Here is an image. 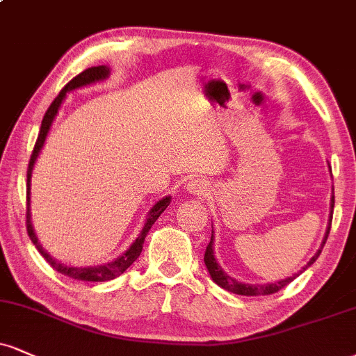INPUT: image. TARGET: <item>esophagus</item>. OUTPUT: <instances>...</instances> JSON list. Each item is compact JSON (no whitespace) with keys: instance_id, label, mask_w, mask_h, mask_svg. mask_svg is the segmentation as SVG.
I'll return each mask as SVG.
<instances>
[{"instance_id":"34e87169","label":"esophagus","mask_w":356,"mask_h":356,"mask_svg":"<svg viewBox=\"0 0 356 356\" xmlns=\"http://www.w3.org/2000/svg\"><path fill=\"white\" fill-rule=\"evenodd\" d=\"M209 191H211V186L205 179H192L187 184V192H191L192 195H207Z\"/></svg>"}]
</instances>
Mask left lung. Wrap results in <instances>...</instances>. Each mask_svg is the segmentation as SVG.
I'll list each match as a JSON object with an SVG mask.
<instances>
[{"instance_id":"left-lung-1","label":"left lung","mask_w":356,"mask_h":356,"mask_svg":"<svg viewBox=\"0 0 356 356\" xmlns=\"http://www.w3.org/2000/svg\"><path fill=\"white\" fill-rule=\"evenodd\" d=\"M333 207H335V195H332V202H330V209H332V212H330V220H328V227H327V232H325V237H323V242H322V247L316 250V254L312 257L310 260H308L305 267L302 268L300 272L293 273L292 277L289 278H284V280H278V282H273V284H242V282L235 280L230 275H227L224 272V268L220 267L219 262H217L216 255H213V232H212V237H211V242H209L207 248H205V255H204V262H205V267H207L209 273H211L212 280L216 282L217 285L222 286V289L227 290V292H232V293H237V295H247V297H259V295H272V293H277L278 290H282L284 286H286L290 284V282H293L295 277H298L303 270H307L308 267H310L312 264L315 262L316 259H318V255L322 254V248L325 245V242H327L328 238V234H330V227H332V213H333Z\"/></svg>"}]
</instances>
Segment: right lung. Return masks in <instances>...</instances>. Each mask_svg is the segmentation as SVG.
Segmentation results:
<instances>
[{
  "label": "right lung",
  "instance_id": "add662e5",
  "mask_svg": "<svg viewBox=\"0 0 356 356\" xmlns=\"http://www.w3.org/2000/svg\"><path fill=\"white\" fill-rule=\"evenodd\" d=\"M109 72L111 71H109L108 66L89 67V70L83 71V72H81V74L76 76V78H72L70 83L64 86L63 91L58 94V97H56L53 102H51L49 109L46 111L44 118H42L40 136H38L36 144H34L31 159H29V165H28L26 227H28L29 238H31V242L34 243V247L38 248V252H40V254L44 257L46 262H48L51 267L54 268L56 272L63 273V275H67V277H71V278H76V280H83V282H108V280H113V278L119 277V275H121V273L126 272L127 268H129L131 265L136 262L137 257L140 255V252H143L145 235H147L149 230H151L152 224L157 219H159L161 213L164 212L165 209H167V205L170 204V195H165V197H162L161 200H157V202L152 205L151 211H149L147 217H145V224L143 227V230H140L139 237H137L136 241L131 243V247L127 248V250L124 252V254L119 255L118 259L111 260V262H108V264L96 265V267H74V265H66V264L59 262V260H56L54 257H51L48 252H46L44 248H42L40 241H38L36 234H34V229H33V224H31V209H29V199H31V197H29V195H31V175H33V169H34V164H36L38 156H40L42 145H44L46 137H48V132L51 129V124H53L56 114H58L59 108H61L64 97H66V92L74 91V89H79V88H84V86L99 83V81L108 79L109 78Z\"/></svg>",
  "mask_w": 356,
  "mask_h": 356
}]
</instances>
